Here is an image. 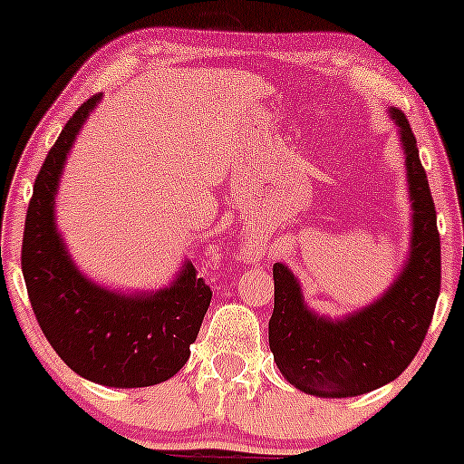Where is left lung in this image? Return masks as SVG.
<instances>
[{
	"mask_svg": "<svg viewBox=\"0 0 464 464\" xmlns=\"http://www.w3.org/2000/svg\"><path fill=\"white\" fill-rule=\"evenodd\" d=\"M406 154L412 200L410 255L382 299L332 321L307 310L296 276L273 266L275 310L268 343L281 375L307 395L358 397L408 369L428 334L440 295V236L428 177L406 115L391 109Z\"/></svg>",
	"mask_w": 464,
	"mask_h": 464,
	"instance_id": "left-lung-1",
	"label": "left lung"
}]
</instances>
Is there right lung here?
Here are the masks:
<instances>
[{
	"mask_svg": "<svg viewBox=\"0 0 464 464\" xmlns=\"http://www.w3.org/2000/svg\"><path fill=\"white\" fill-rule=\"evenodd\" d=\"M100 98H89L69 117L36 174L21 268L41 332L69 369L102 386H154L189 360L211 287L189 262L172 285L150 295L106 290L73 266L56 231V189L73 140Z\"/></svg>",
	"mask_w": 464,
	"mask_h": 464,
	"instance_id": "obj_1",
	"label": "right lung"
}]
</instances>
